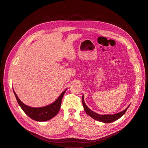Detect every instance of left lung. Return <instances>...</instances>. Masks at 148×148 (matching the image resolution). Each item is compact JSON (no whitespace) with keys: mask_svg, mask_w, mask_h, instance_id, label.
Listing matches in <instances>:
<instances>
[{"mask_svg":"<svg viewBox=\"0 0 148 148\" xmlns=\"http://www.w3.org/2000/svg\"><path fill=\"white\" fill-rule=\"evenodd\" d=\"M82 103H83V108H84V110H85L86 113L88 115H89L90 117L95 119V120H97V121H99L101 122H103V123H111V122L114 121L115 120H118L119 119H120L122 116V115H123L125 114L126 110H127L128 107L130 106V105H129L124 111H121V112L115 114L100 115V114H99L97 113L94 112V111H91L86 106L85 102L84 101V96H83V95L82 96Z\"/></svg>","mask_w":148,"mask_h":148,"instance_id":"obj_1","label":"left lung"}]
</instances>
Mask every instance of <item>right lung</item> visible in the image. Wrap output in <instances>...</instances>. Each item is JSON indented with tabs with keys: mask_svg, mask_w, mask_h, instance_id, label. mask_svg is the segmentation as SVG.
<instances>
[{
	"mask_svg": "<svg viewBox=\"0 0 148 148\" xmlns=\"http://www.w3.org/2000/svg\"><path fill=\"white\" fill-rule=\"evenodd\" d=\"M66 90V89H65V91H64L60 94L59 97L52 104L41 108H33L25 105L18 99L17 94L14 92V89L13 92L16 96L18 104L21 107L22 110L28 117L37 121H45L53 118L59 112L60 109L63 96L64 94L65 93Z\"/></svg>",
	"mask_w": 148,
	"mask_h": 148,
	"instance_id": "obj_1",
	"label": "right lung"
}]
</instances>
